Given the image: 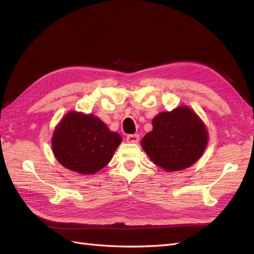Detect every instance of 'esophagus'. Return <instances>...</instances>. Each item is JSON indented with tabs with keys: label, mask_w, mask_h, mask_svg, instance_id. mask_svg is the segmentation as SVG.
<instances>
[{
	"label": "esophagus",
	"mask_w": 254,
	"mask_h": 254,
	"mask_svg": "<svg viewBox=\"0 0 254 254\" xmlns=\"http://www.w3.org/2000/svg\"><path fill=\"white\" fill-rule=\"evenodd\" d=\"M126 140L129 143H137L140 140V135L139 134H128L126 136Z\"/></svg>",
	"instance_id": "obj_1"
}]
</instances>
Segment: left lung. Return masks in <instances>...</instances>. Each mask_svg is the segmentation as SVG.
Instances as JSON below:
<instances>
[{
    "label": "left lung",
    "mask_w": 254,
    "mask_h": 254,
    "mask_svg": "<svg viewBox=\"0 0 254 254\" xmlns=\"http://www.w3.org/2000/svg\"><path fill=\"white\" fill-rule=\"evenodd\" d=\"M141 144L153 163L167 172L181 171L202 156L207 130L193 110L181 106L159 113L152 120V130Z\"/></svg>",
    "instance_id": "1"
}]
</instances>
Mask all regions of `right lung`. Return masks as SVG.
<instances>
[{"label": "right lung", "instance_id": "add662e5", "mask_svg": "<svg viewBox=\"0 0 254 254\" xmlns=\"http://www.w3.org/2000/svg\"><path fill=\"white\" fill-rule=\"evenodd\" d=\"M121 142L122 136L94 115L71 111L56 126L52 148L67 170L91 175L110 162Z\"/></svg>", "mask_w": 254, "mask_h": 254}]
</instances>
